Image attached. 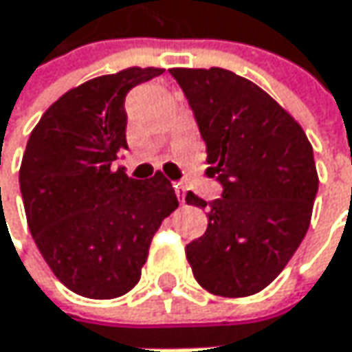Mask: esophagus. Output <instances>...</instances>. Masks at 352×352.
<instances>
[{
  "instance_id": "1",
  "label": "esophagus",
  "mask_w": 352,
  "mask_h": 352,
  "mask_svg": "<svg viewBox=\"0 0 352 352\" xmlns=\"http://www.w3.org/2000/svg\"><path fill=\"white\" fill-rule=\"evenodd\" d=\"M174 190H176V197H178V200H180V202L184 204V198H186V192H184V188H182L180 184H176V186H174Z\"/></svg>"
}]
</instances>
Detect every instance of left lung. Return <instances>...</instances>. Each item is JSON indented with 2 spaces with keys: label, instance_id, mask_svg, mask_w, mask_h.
<instances>
[{
  "label": "left lung",
  "instance_id": "8db88e82",
  "mask_svg": "<svg viewBox=\"0 0 352 352\" xmlns=\"http://www.w3.org/2000/svg\"><path fill=\"white\" fill-rule=\"evenodd\" d=\"M195 111L210 174L223 197L206 202L208 227L186 245L206 292L243 298L267 287L304 239L318 192L312 146L300 123L255 82L225 68H170Z\"/></svg>",
  "mask_w": 352,
  "mask_h": 352
}]
</instances>
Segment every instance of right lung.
I'll list each match as a JSON object with an SVG mask.
<instances>
[{
  "instance_id": "1",
  "label": "right lung",
  "mask_w": 352,
  "mask_h": 352,
  "mask_svg": "<svg viewBox=\"0 0 352 352\" xmlns=\"http://www.w3.org/2000/svg\"><path fill=\"white\" fill-rule=\"evenodd\" d=\"M164 68L131 66L54 101L20 166L30 233L52 274L78 296L111 300L140 282L150 243L178 206L170 180H133L113 160L127 148L125 95Z\"/></svg>"
}]
</instances>
